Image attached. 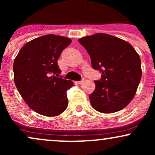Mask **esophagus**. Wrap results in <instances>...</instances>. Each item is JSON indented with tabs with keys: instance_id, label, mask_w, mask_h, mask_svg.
<instances>
[{
	"instance_id": "34e87169",
	"label": "esophagus",
	"mask_w": 155,
	"mask_h": 155,
	"mask_svg": "<svg viewBox=\"0 0 155 155\" xmlns=\"http://www.w3.org/2000/svg\"><path fill=\"white\" fill-rule=\"evenodd\" d=\"M84 81V79H83L82 80H81V81H76V83L77 84H82Z\"/></svg>"
}]
</instances>
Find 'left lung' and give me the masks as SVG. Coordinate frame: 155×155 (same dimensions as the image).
Here are the masks:
<instances>
[{"instance_id": "1", "label": "left lung", "mask_w": 155, "mask_h": 155, "mask_svg": "<svg viewBox=\"0 0 155 155\" xmlns=\"http://www.w3.org/2000/svg\"><path fill=\"white\" fill-rule=\"evenodd\" d=\"M79 42L91 58L92 66L102 73L90 95L92 106L101 113H114L129 104L142 76L140 57L131 44L106 33L85 36Z\"/></svg>"}]
</instances>
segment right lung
I'll return each mask as SVG.
<instances>
[{"instance_id": "add662e5", "label": "right lung", "mask_w": 155, "mask_h": 155, "mask_svg": "<svg viewBox=\"0 0 155 155\" xmlns=\"http://www.w3.org/2000/svg\"><path fill=\"white\" fill-rule=\"evenodd\" d=\"M71 43L67 37L45 35L28 42L14 62V81L31 109L47 117H55L66 109L67 90L74 85L63 79L58 60Z\"/></svg>"}]
</instances>
